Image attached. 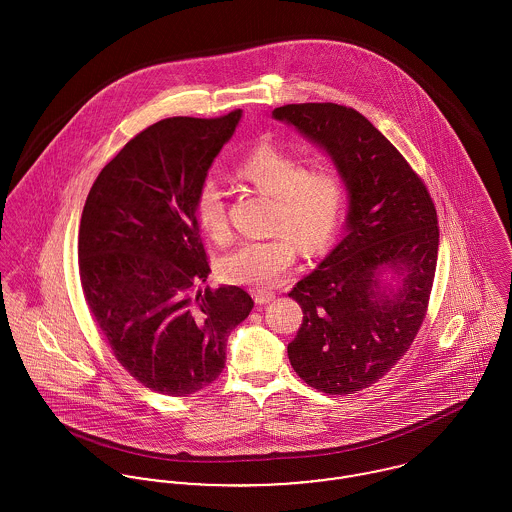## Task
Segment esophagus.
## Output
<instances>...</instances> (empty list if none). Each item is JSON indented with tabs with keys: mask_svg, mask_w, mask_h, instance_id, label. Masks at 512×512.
<instances>
[{
	"mask_svg": "<svg viewBox=\"0 0 512 512\" xmlns=\"http://www.w3.org/2000/svg\"><path fill=\"white\" fill-rule=\"evenodd\" d=\"M276 299V293L270 292V290H256L254 292V301L258 303V305H266V303H270V301H274Z\"/></svg>",
	"mask_w": 512,
	"mask_h": 512,
	"instance_id": "esophagus-1",
	"label": "esophagus"
}]
</instances>
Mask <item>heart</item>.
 Instances as JSON below:
<instances>
[{"label": "heart", "mask_w": 512, "mask_h": 512, "mask_svg": "<svg viewBox=\"0 0 512 512\" xmlns=\"http://www.w3.org/2000/svg\"><path fill=\"white\" fill-rule=\"evenodd\" d=\"M240 181L272 197L266 240H250L220 260L219 272L228 284L250 288L276 286L293 266L299 244L307 254L319 252L335 234L347 199V179L341 165L329 157L313 159L288 147L260 144L236 167ZM199 226L217 242L232 236L224 191L211 179L195 195Z\"/></svg>", "instance_id": "heart-1"}]
</instances>
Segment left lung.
Masks as SVG:
<instances>
[{
  "label": "left lung",
  "instance_id": "1",
  "mask_svg": "<svg viewBox=\"0 0 512 512\" xmlns=\"http://www.w3.org/2000/svg\"><path fill=\"white\" fill-rule=\"evenodd\" d=\"M274 118L325 147L351 193L347 236L290 292L303 321L288 345L303 382L347 396L396 365L426 319L438 264L436 205L404 155L355 108L286 104ZM384 267L403 276L390 296L377 282Z\"/></svg>",
  "mask_w": 512,
  "mask_h": 512
}]
</instances>
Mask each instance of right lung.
<instances>
[{"label": "right lung", "instance_id": "obj_1", "mask_svg": "<svg viewBox=\"0 0 512 512\" xmlns=\"http://www.w3.org/2000/svg\"><path fill=\"white\" fill-rule=\"evenodd\" d=\"M240 114L149 126L98 173L84 203L78 274L88 311L116 361L159 394L213 384L230 331L254 307L236 286L199 290L211 266L195 195Z\"/></svg>", "mask_w": 512, "mask_h": 512}]
</instances>
